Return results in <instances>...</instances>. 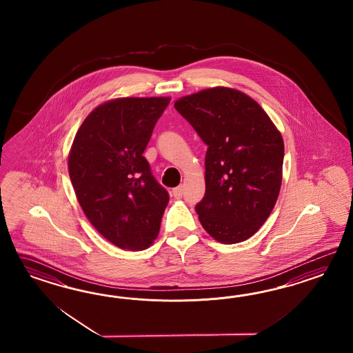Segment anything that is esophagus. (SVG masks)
Returning <instances> with one entry per match:
<instances>
[{"label": "esophagus", "mask_w": 353, "mask_h": 353, "mask_svg": "<svg viewBox=\"0 0 353 353\" xmlns=\"http://www.w3.org/2000/svg\"><path fill=\"white\" fill-rule=\"evenodd\" d=\"M172 194H173V196H174V198L180 199V198L182 196V194H183V188H182V185L177 186V188H174V189H173V192H172Z\"/></svg>", "instance_id": "obj_1"}]
</instances>
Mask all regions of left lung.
Instances as JSON below:
<instances>
[{"label": "left lung", "mask_w": 353, "mask_h": 353, "mask_svg": "<svg viewBox=\"0 0 353 353\" xmlns=\"http://www.w3.org/2000/svg\"><path fill=\"white\" fill-rule=\"evenodd\" d=\"M174 108L208 146L205 194L195 205L205 232L239 243L267 221L282 182L283 139L252 98L230 88L182 97Z\"/></svg>", "instance_id": "obj_1"}]
</instances>
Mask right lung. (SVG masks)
Here are the masks:
<instances>
[{
	"label": "right lung",
	"instance_id": "add662e5",
	"mask_svg": "<svg viewBox=\"0 0 353 353\" xmlns=\"http://www.w3.org/2000/svg\"><path fill=\"white\" fill-rule=\"evenodd\" d=\"M171 98H119L94 108L76 133L68 172L88 220L112 245L151 246L159 234L168 192L143 151Z\"/></svg>",
	"mask_w": 353,
	"mask_h": 353
}]
</instances>
